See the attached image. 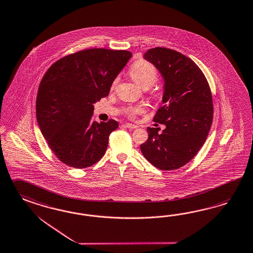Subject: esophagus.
Returning a JSON list of instances; mask_svg holds the SVG:
<instances>
[{
    "instance_id": "1",
    "label": "esophagus",
    "mask_w": 253,
    "mask_h": 253,
    "mask_svg": "<svg viewBox=\"0 0 253 253\" xmlns=\"http://www.w3.org/2000/svg\"><path fill=\"white\" fill-rule=\"evenodd\" d=\"M124 126L125 127H126V128H129V129H134V128H136L137 127V126L136 125H133V124L126 123L124 125Z\"/></svg>"
}]
</instances>
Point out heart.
<instances>
[{"label":"heart","mask_w":253,"mask_h":253,"mask_svg":"<svg viewBox=\"0 0 253 253\" xmlns=\"http://www.w3.org/2000/svg\"><path fill=\"white\" fill-rule=\"evenodd\" d=\"M129 74L131 78L134 80V82L139 85L143 89H149L151 86H153L157 80L159 78V72L155 65L150 63L147 60H137L132 67L130 68ZM118 83V78H116L111 85V88L114 89L117 86ZM152 95L155 98H158L160 95L157 91H154ZM144 111L143 105H136V106H130L126 109V115L129 118L135 117L141 114Z\"/></svg>","instance_id":"obj_1"}]
</instances>
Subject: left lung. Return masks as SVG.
I'll return each mask as SVG.
<instances>
[{
	"mask_svg": "<svg viewBox=\"0 0 253 253\" xmlns=\"http://www.w3.org/2000/svg\"><path fill=\"white\" fill-rule=\"evenodd\" d=\"M144 58L164 79L162 105L153 121L166 128L148 127L149 138L140 145L144 157L156 168H181L206 141L213 122L214 106L208 80L195 62L166 47L150 48Z\"/></svg>",
	"mask_w": 253,
	"mask_h": 253,
	"instance_id": "1",
	"label": "left lung"
}]
</instances>
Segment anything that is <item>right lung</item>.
I'll return each instance as SVG.
<instances>
[{"mask_svg":"<svg viewBox=\"0 0 253 253\" xmlns=\"http://www.w3.org/2000/svg\"><path fill=\"white\" fill-rule=\"evenodd\" d=\"M131 57L127 50L90 48L58 59L46 71L38 91L37 120L60 162L84 169L103 158L118 123L92 121L93 104L108 95Z\"/></svg>","mask_w":253,"mask_h":253,"instance_id":"obj_1","label":"right lung"}]
</instances>
